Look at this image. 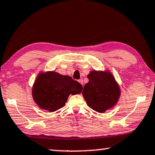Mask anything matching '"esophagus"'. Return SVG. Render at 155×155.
I'll list each match as a JSON object with an SVG mask.
<instances>
[{"mask_svg": "<svg viewBox=\"0 0 155 155\" xmlns=\"http://www.w3.org/2000/svg\"><path fill=\"white\" fill-rule=\"evenodd\" d=\"M78 82H79L80 83V84L83 86V80H82V79L79 80H78Z\"/></svg>", "mask_w": 155, "mask_h": 155, "instance_id": "esophagus-1", "label": "esophagus"}]
</instances>
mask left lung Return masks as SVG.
<instances>
[{
	"label": "left lung",
	"mask_w": 155,
	"mask_h": 155,
	"mask_svg": "<svg viewBox=\"0 0 155 155\" xmlns=\"http://www.w3.org/2000/svg\"><path fill=\"white\" fill-rule=\"evenodd\" d=\"M82 96L90 108L98 113L111 109L120 96V86L109 70L90 71Z\"/></svg>",
	"instance_id": "1"
}]
</instances>
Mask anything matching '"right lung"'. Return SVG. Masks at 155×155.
Returning <instances> with one entry per match:
<instances>
[{"instance_id":"obj_1","label":"right lung","mask_w":155,"mask_h":155,"mask_svg":"<svg viewBox=\"0 0 155 155\" xmlns=\"http://www.w3.org/2000/svg\"><path fill=\"white\" fill-rule=\"evenodd\" d=\"M79 82L55 71H41L32 88L33 100L39 107L53 112L65 105L68 96L82 92Z\"/></svg>"}]
</instances>
